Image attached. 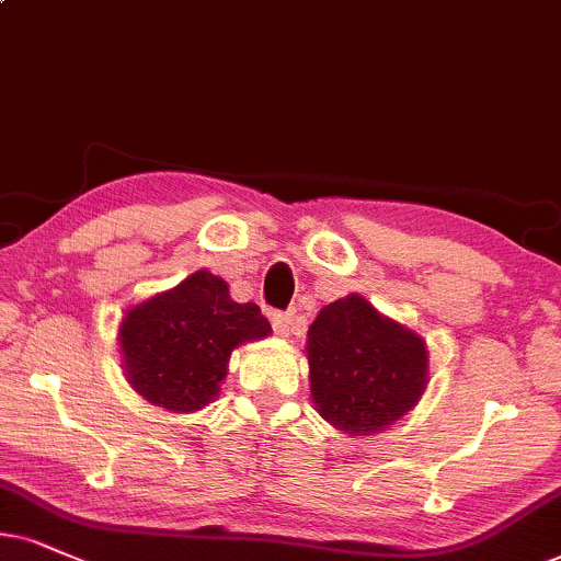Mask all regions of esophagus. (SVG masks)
<instances>
[{"mask_svg": "<svg viewBox=\"0 0 561 561\" xmlns=\"http://www.w3.org/2000/svg\"><path fill=\"white\" fill-rule=\"evenodd\" d=\"M272 325L279 336H289V333L295 331V316L293 313H274Z\"/></svg>", "mask_w": 561, "mask_h": 561, "instance_id": "esophagus-1", "label": "esophagus"}]
</instances>
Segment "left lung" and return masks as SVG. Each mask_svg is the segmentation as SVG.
Returning a JSON list of instances; mask_svg holds the SVG:
<instances>
[{"label": "left lung", "mask_w": 561, "mask_h": 561, "mask_svg": "<svg viewBox=\"0 0 561 561\" xmlns=\"http://www.w3.org/2000/svg\"><path fill=\"white\" fill-rule=\"evenodd\" d=\"M310 393L318 414L346 435H375L416 407L427 346L363 295L325 305L308 331Z\"/></svg>", "instance_id": "1"}]
</instances>
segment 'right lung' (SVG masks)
I'll return each instance as SVG.
<instances>
[{
	"label": "right lung",
	"mask_w": 561,
	"mask_h": 561,
	"mask_svg": "<svg viewBox=\"0 0 561 561\" xmlns=\"http://www.w3.org/2000/svg\"><path fill=\"white\" fill-rule=\"evenodd\" d=\"M268 333L256 302H236L228 282L202 268L126 310L118 342L134 391L154 407L188 414L215 401L232 350Z\"/></svg>",
	"instance_id": "1"
}]
</instances>
